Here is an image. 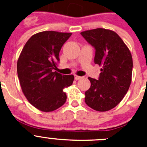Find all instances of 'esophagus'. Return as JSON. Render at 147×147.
I'll return each mask as SVG.
<instances>
[{
  "label": "esophagus",
  "instance_id": "esophagus-1",
  "mask_svg": "<svg viewBox=\"0 0 147 147\" xmlns=\"http://www.w3.org/2000/svg\"><path fill=\"white\" fill-rule=\"evenodd\" d=\"M82 76H77V75H74V79L76 80H80V79H82Z\"/></svg>",
  "mask_w": 147,
  "mask_h": 147
}]
</instances>
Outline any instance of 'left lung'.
Instances as JSON below:
<instances>
[{
	"label": "left lung",
	"instance_id": "1",
	"mask_svg": "<svg viewBox=\"0 0 147 147\" xmlns=\"http://www.w3.org/2000/svg\"><path fill=\"white\" fill-rule=\"evenodd\" d=\"M95 49V64L102 65L98 80L89 77L90 88L85 103L93 110L107 111L123 99L132 81V58L129 49L115 32L96 28L81 32Z\"/></svg>",
	"mask_w": 147,
	"mask_h": 147
}]
</instances>
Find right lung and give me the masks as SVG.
<instances>
[{"label":"right lung","mask_w":147,"mask_h":147,"mask_svg":"<svg viewBox=\"0 0 147 147\" xmlns=\"http://www.w3.org/2000/svg\"><path fill=\"white\" fill-rule=\"evenodd\" d=\"M71 33L45 31L34 34L21 51L17 64L22 90L30 104L43 112L64 105V88L72 85L74 75L54 71L59 61L61 48Z\"/></svg>","instance_id":"add662e5"}]
</instances>
